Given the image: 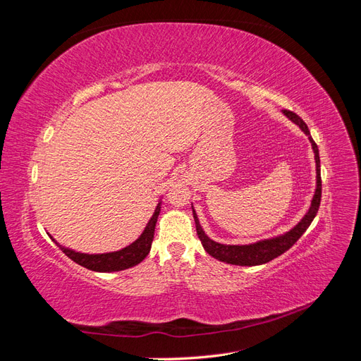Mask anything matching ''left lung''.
<instances>
[{
  "instance_id": "left-lung-1",
  "label": "left lung",
  "mask_w": 361,
  "mask_h": 361,
  "mask_svg": "<svg viewBox=\"0 0 361 361\" xmlns=\"http://www.w3.org/2000/svg\"><path fill=\"white\" fill-rule=\"evenodd\" d=\"M283 114H285L290 120V122L300 126V129L309 137L310 143H312V149L314 154V162H316V190H314V195L312 199V204L309 207L307 214L302 216V220L297 226L292 227L289 232L274 236V238H269V239H264V241L248 244V245H227V244H220V243L212 241V239L204 233V231L199 223L197 214H195L194 207H192L195 231H197V235L200 238L203 248L206 250V253H209L212 257H215L218 260L226 262V264L239 265V267H256V265L267 264V262L279 257L280 255L285 253V251H288L295 243L298 241L301 235L307 231V227L312 224L316 214H318L319 204H321V192H322L321 161H319L318 146H316V143L313 141L307 125L304 123V120L300 116H297L292 111H288V110H283Z\"/></svg>"
}]
</instances>
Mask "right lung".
<instances>
[{
	"label": "right lung",
	"mask_w": 361,
	"mask_h": 361,
	"mask_svg": "<svg viewBox=\"0 0 361 361\" xmlns=\"http://www.w3.org/2000/svg\"><path fill=\"white\" fill-rule=\"evenodd\" d=\"M159 211H161V202L158 203L154 215H152L147 226L145 227L143 233L138 236V239H135V241L133 244H129L128 247L118 251H111V253H102V255L80 253V251H75L60 245L52 236L51 239L61 248L63 253L69 259H72L73 262H76V264L87 269H92L96 272H114V271L128 269L138 265L140 262L149 255L152 241H154L155 226L158 221Z\"/></svg>",
	"instance_id": "obj_1"
}]
</instances>
